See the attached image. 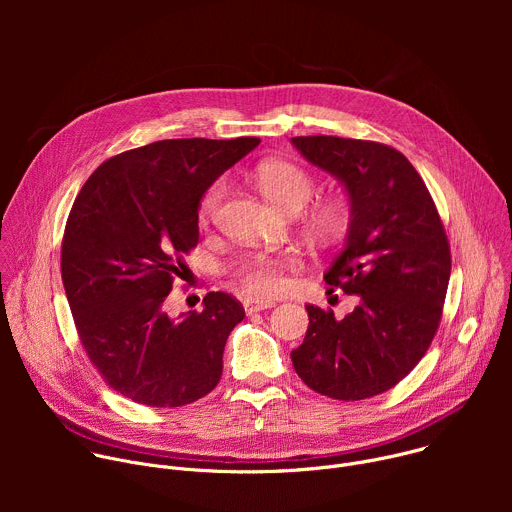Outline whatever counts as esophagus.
I'll list each match as a JSON object with an SVG mask.
<instances>
[{
  "label": "esophagus",
  "mask_w": 512,
  "mask_h": 512,
  "mask_svg": "<svg viewBox=\"0 0 512 512\" xmlns=\"http://www.w3.org/2000/svg\"><path fill=\"white\" fill-rule=\"evenodd\" d=\"M243 306H245V312L247 314H257V312H263V310H267V308H273L275 306V302H259V300H253V298H247L245 302H243Z\"/></svg>",
  "instance_id": "34e87169"
}]
</instances>
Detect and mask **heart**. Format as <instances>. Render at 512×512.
<instances>
[{
  "mask_svg": "<svg viewBox=\"0 0 512 512\" xmlns=\"http://www.w3.org/2000/svg\"><path fill=\"white\" fill-rule=\"evenodd\" d=\"M257 180L263 194L287 212L304 208L316 190V180L298 164L275 160L265 162L257 170ZM227 194V182L214 180L202 194L198 204V221L208 225L223 204ZM350 223V206L342 198H328L316 204L308 214L310 229L322 239L332 241L340 237ZM298 265L296 255H269L257 253L241 261L237 267V279L253 300H267L285 291L287 273Z\"/></svg>",
  "mask_w": 512,
  "mask_h": 512,
  "instance_id": "heart-1",
  "label": "heart"
}]
</instances>
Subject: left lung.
<instances>
[{
  "label": "left lung",
  "instance_id": "left-lung-1",
  "mask_svg": "<svg viewBox=\"0 0 512 512\" xmlns=\"http://www.w3.org/2000/svg\"><path fill=\"white\" fill-rule=\"evenodd\" d=\"M291 143L348 192L346 247L324 279L358 296L342 320L306 306L310 326L291 362L320 395L369 399L415 369L440 326L452 271L448 235L425 182L391 145L334 135Z\"/></svg>",
  "mask_w": 512,
  "mask_h": 512
}]
</instances>
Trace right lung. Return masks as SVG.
<instances>
[{
  "instance_id": "add662e5",
  "label": "right lung",
  "mask_w": 512,
  "mask_h": 512,
  "mask_svg": "<svg viewBox=\"0 0 512 512\" xmlns=\"http://www.w3.org/2000/svg\"><path fill=\"white\" fill-rule=\"evenodd\" d=\"M259 137L162 139L103 162L64 227L60 269L81 344L103 381L148 407H182L223 375L239 300L208 291L202 312L168 314L184 255L198 243L204 190Z\"/></svg>"
}]
</instances>
